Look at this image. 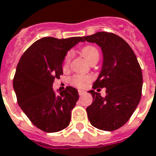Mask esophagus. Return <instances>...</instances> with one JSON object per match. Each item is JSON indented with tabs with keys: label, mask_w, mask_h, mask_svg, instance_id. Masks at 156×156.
<instances>
[{
	"label": "esophagus",
	"mask_w": 156,
	"mask_h": 156,
	"mask_svg": "<svg viewBox=\"0 0 156 156\" xmlns=\"http://www.w3.org/2000/svg\"><path fill=\"white\" fill-rule=\"evenodd\" d=\"M78 92H79V95H80V96H82V95H84L85 93H86V92H85V91H82V90H79Z\"/></svg>",
	"instance_id": "obj_1"
}]
</instances>
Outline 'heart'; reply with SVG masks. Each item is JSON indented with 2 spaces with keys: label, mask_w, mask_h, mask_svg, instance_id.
I'll list each match as a JSON object with an SVG mask.
<instances>
[{
  "label": "heart",
  "mask_w": 156,
  "mask_h": 156,
  "mask_svg": "<svg viewBox=\"0 0 156 156\" xmlns=\"http://www.w3.org/2000/svg\"><path fill=\"white\" fill-rule=\"evenodd\" d=\"M81 53H82L83 57L88 61L89 63H91V62L94 61V60H98V58H99L98 50L95 47H93V46H87V47H85L82 49ZM71 56L72 54L70 51L68 52L66 56H65V58H64V63H63V67H64V69H66L69 67V63H70V59H71ZM90 80H91V77L90 76L76 75V76H72L71 79H70V82H71V84L76 86L77 87H83L85 85L87 84Z\"/></svg>",
  "instance_id": "heart-1"
}]
</instances>
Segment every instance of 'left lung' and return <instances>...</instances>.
Wrapping results in <instances>:
<instances>
[{
    "label": "left lung",
    "mask_w": 156,
    "mask_h": 156,
    "mask_svg": "<svg viewBox=\"0 0 156 156\" xmlns=\"http://www.w3.org/2000/svg\"><path fill=\"white\" fill-rule=\"evenodd\" d=\"M84 41L96 43L101 47L103 65L92 87L106 88L105 98L94 90L88 92L93 101L87 108V116L98 129L115 131L128 121L140 102L141 68L131 47L113 33L97 32L84 36Z\"/></svg>",
    "instance_id": "1"
}]
</instances>
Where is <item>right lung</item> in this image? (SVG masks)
<instances>
[{
  "instance_id": "right-lung-1",
  "label": "right lung",
  "mask_w": 156,
  "mask_h": 156,
  "mask_svg": "<svg viewBox=\"0 0 156 156\" xmlns=\"http://www.w3.org/2000/svg\"><path fill=\"white\" fill-rule=\"evenodd\" d=\"M80 41H84V37H44L27 49L18 64L13 79L18 104L30 121L43 132H59L70 122L71 110L79 99L78 91L67 87L56 94L52 84L63 75L68 51Z\"/></svg>"
}]
</instances>
